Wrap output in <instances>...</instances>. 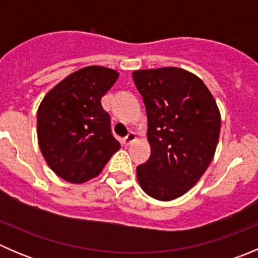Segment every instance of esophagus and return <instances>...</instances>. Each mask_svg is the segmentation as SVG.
<instances>
[{
    "label": "esophagus",
    "instance_id": "34e87169",
    "mask_svg": "<svg viewBox=\"0 0 258 258\" xmlns=\"http://www.w3.org/2000/svg\"><path fill=\"white\" fill-rule=\"evenodd\" d=\"M135 140H136V134H135V132H130V134L127 135L123 140H122V142H123L124 146H128L130 144H132Z\"/></svg>",
    "mask_w": 258,
    "mask_h": 258
}]
</instances>
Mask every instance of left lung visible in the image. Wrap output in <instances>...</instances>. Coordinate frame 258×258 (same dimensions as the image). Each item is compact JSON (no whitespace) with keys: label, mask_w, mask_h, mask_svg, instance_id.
Returning <instances> with one entry per match:
<instances>
[{"label":"left lung","mask_w":258,"mask_h":258,"mask_svg":"<svg viewBox=\"0 0 258 258\" xmlns=\"http://www.w3.org/2000/svg\"><path fill=\"white\" fill-rule=\"evenodd\" d=\"M148 119L151 156L137 166L142 189L171 201L197 183L215 155L221 116L202 80L177 67L132 74Z\"/></svg>","instance_id":"1"}]
</instances>
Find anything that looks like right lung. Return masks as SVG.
<instances>
[{
	"label": "right lung",
	"mask_w": 258,
	"mask_h": 258,
	"mask_svg": "<svg viewBox=\"0 0 258 258\" xmlns=\"http://www.w3.org/2000/svg\"><path fill=\"white\" fill-rule=\"evenodd\" d=\"M118 74L88 66L62 80L45 96L37 111L41 152L51 170L66 181L82 183L100 175L119 142L101 105Z\"/></svg>",
	"instance_id": "add662e5"
}]
</instances>
